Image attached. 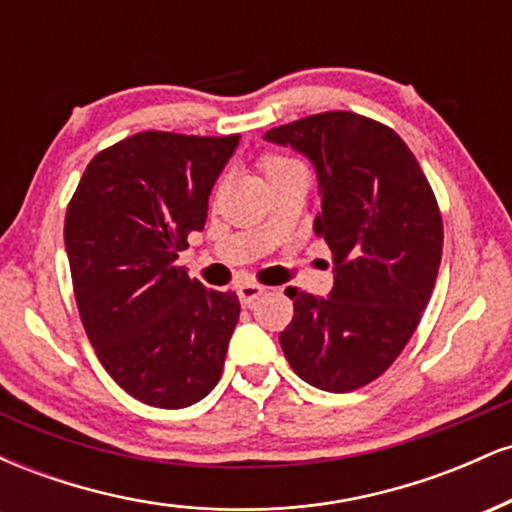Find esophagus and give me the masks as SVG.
Listing matches in <instances>:
<instances>
[{
  "label": "esophagus",
  "instance_id": "obj_1",
  "mask_svg": "<svg viewBox=\"0 0 512 512\" xmlns=\"http://www.w3.org/2000/svg\"><path fill=\"white\" fill-rule=\"evenodd\" d=\"M264 291H267V289H264V286H260V284H250V281H248V284H240L238 289H236L240 303H243V305L255 303L257 298H260Z\"/></svg>",
  "mask_w": 512,
  "mask_h": 512
}]
</instances>
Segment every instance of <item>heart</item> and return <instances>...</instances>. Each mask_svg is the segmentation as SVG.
Returning a JSON list of instances; mask_svg holds the SVG:
<instances>
[{"instance_id": "1", "label": "heart", "mask_w": 512, "mask_h": 512, "mask_svg": "<svg viewBox=\"0 0 512 512\" xmlns=\"http://www.w3.org/2000/svg\"><path fill=\"white\" fill-rule=\"evenodd\" d=\"M260 168L264 170V175H267V180H274V178H281V175H289V173H296V170H303L301 163L293 161L291 156L279 154V151H264V154L260 156Z\"/></svg>"}]
</instances>
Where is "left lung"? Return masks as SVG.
<instances>
[{
	"label": "left lung",
	"mask_w": 512,
	"mask_h": 512,
	"mask_svg": "<svg viewBox=\"0 0 512 512\" xmlns=\"http://www.w3.org/2000/svg\"><path fill=\"white\" fill-rule=\"evenodd\" d=\"M264 139L313 161L322 197L313 228L334 257L330 296L286 289L293 320L279 344L305 383L358 390L402 354L436 286V195L402 137L370 117L330 110L269 129Z\"/></svg>",
	"instance_id": "1"
}]
</instances>
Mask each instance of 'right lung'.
Listing matches in <instances>:
<instances>
[{
    "label": "right lung",
    "instance_id": "1",
    "mask_svg": "<svg viewBox=\"0 0 512 512\" xmlns=\"http://www.w3.org/2000/svg\"><path fill=\"white\" fill-rule=\"evenodd\" d=\"M238 139L132 134L91 158L64 216L88 342L149 407H190L221 378L238 296L204 289L175 260L207 223L211 187Z\"/></svg>",
    "mask_w": 512,
    "mask_h": 512
}]
</instances>
